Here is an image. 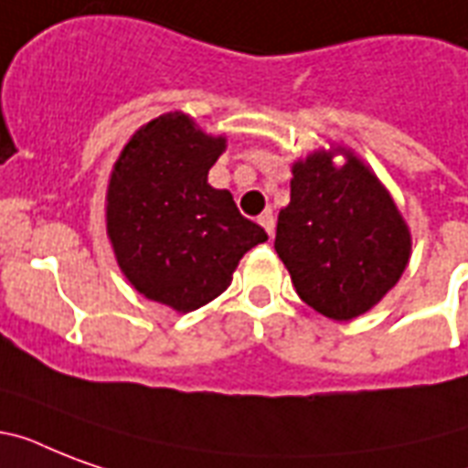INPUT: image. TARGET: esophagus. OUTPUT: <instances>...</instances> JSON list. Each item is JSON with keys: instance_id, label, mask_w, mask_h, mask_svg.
<instances>
[{"instance_id": "1", "label": "esophagus", "mask_w": 468, "mask_h": 468, "mask_svg": "<svg viewBox=\"0 0 468 468\" xmlns=\"http://www.w3.org/2000/svg\"><path fill=\"white\" fill-rule=\"evenodd\" d=\"M257 220H260V226H262L264 230H267V235L271 238V235H274V216H271V211H264Z\"/></svg>"}]
</instances>
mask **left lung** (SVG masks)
Listing matches in <instances>:
<instances>
[{
    "mask_svg": "<svg viewBox=\"0 0 468 468\" xmlns=\"http://www.w3.org/2000/svg\"><path fill=\"white\" fill-rule=\"evenodd\" d=\"M274 250L303 303L325 318L349 320L396 286L410 257V233L369 167L352 155L335 167L327 153H313L293 165Z\"/></svg>",
    "mask_w": 468,
    "mask_h": 468,
    "instance_id": "obj_1",
    "label": "left lung"
}]
</instances>
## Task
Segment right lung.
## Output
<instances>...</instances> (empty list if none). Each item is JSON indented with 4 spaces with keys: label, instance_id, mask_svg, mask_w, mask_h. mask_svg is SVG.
<instances>
[{
    "label": "right lung",
    "instance_id": "add662e5",
    "mask_svg": "<svg viewBox=\"0 0 468 468\" xmlns=\"http://www.w3.org/2000/svg\"><path fill=\"white\" fill-rule=\"evenodd\" d=\"M226 138L165 113L128 141L106 194V230L121 271L150 301L189 313L226 292L240 257L267 240L213 189L208 169Z\"/></svg>",
    "mask_w": 468,
    "mask_h": 468
}]
</instances>
